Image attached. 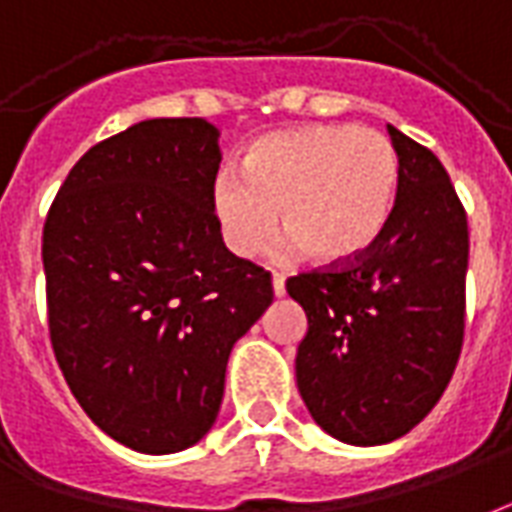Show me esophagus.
<instances>
[{
	"label": "esophagus",
	"mask_w": 512,
	"mask_h": 512,
	"mask_svg": "<svg viewBox=\"0 0 512 512\" xmlns=\"http://www.w3.org/2000/svg\"><path fill=\"white\" fill-rule=\"evenodd\" d=\"M271 287H274L276 298H282V295H285V276L271 274Z\"/></svg>",
	"instance_id": "1"
}]
</instances>
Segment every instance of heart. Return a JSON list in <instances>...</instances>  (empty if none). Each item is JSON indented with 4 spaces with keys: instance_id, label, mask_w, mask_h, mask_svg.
Returning a JSON list of instances; mask_svg holds the SVG:
<instances>
[{
    "instance_id": "heart-1",
    "label": "heart",
    "mask_w": 512,
    "mask_h": 512,
    "mask_svg": "<svg viewBox=\"0 0 512 512\" xmlns=\"http://www.w3.org/2000/svg\"><path fill=\"white\" fill-rule=\"evenodd\" d=\"M399 157L382 132L355 124H306L255 140L241 176L211 184V217L238 257H257L276 233L317 263L366 255L391 222Z\"/></svg>"
}]
</instances>
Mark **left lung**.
Listing matches in <instances>:
<instances>
[{
  "label": "left lung",
  "mask_w": 512,
  "mask_h": 512,
  "mask_svg": "<svg viewBox=\"0 0 512 512\" xmlns=\"http://www.w3.org/2000/svg\"><path fill=\"white\" fill-rule=\"evenodd\" d=\"M399 192L380 241L350 263L287 279L304 306L295 380L314 423L347 445H385L426 418L464 342L467 211L448 170L388 124Z\"/></svg>",
  "instance_id": "1"
}]
</instances>
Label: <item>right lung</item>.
Here are the masks:
<instances>
[{"instance_id": "obj_1", "label": "right lung", "mask_w": 512, "mask_h": 512, "mask_svg": "<svg viewBox=\"0 0 512 512\" xmlns=\"http://www.w3.org/2000/svg\"><path fill=\"white\" fill-rule=\"evenodd\" d=\"M219 132L149 119L75 162L43 227L48 331L83 412L138 453L208 434L233 344L274 301L211 217Z\"/></svg>"}]
</instances>
